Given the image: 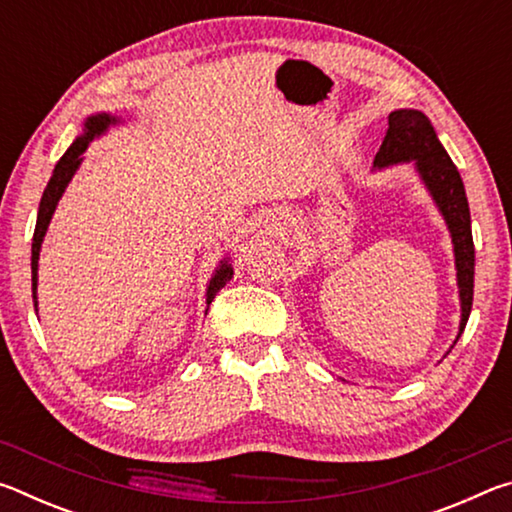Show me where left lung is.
I'll list each match as a JSON object with an SVG mask.
<instances>
[{
  "label": "left lung",
  "instance_id": "1",
  "mask_svg": "<svg viewBox=\"0 0 512 512\" xmlns=\"http://www.w3.org/2000/svg\"><path fill=\"white\" fill-rule=\"evenodd\" d=\"M406 162L413 164L433 205L438 207L440 216L445 219L449 237H452L456 287L458 300H461V323H458V334L454 339L456 345L467 325V318H470L474 296V241L470 205H467L461 173L454 167L445 146L440 144L431 121L420 110L413 108H400L388 115V131L375 155V162H372V167H375L372 171Z\"/></svg>",
  "mask_w": 512,
  "mask_h": 512
}]
</instances>
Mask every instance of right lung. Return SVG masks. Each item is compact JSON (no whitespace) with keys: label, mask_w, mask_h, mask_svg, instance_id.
I'll list each match as a JSON object with an SVG mask.
<instances>
[{"label":"right lung","mask_w":512,"mask_h":512,"mask_svg":"<svg viewBox=\"0 0 512 512\" xmlns=\"http://www.w3.org/2000/svg\"><path fill=\"white\" fill-rule=\"evenodd\" d=\"M119 124H121V119L110 115V112H94V115L85 117L81 135L76 137L72 146L65 151L63 158L58 160V164L54 167V173H51L49 183L45 187V194H42V198H40L36 232H33V244H31V291H33V307H36V314H38V259H40L42 241H45L47 228L51 223V216H54L58 201L63 198L67 185L72 183L74 173L79 171L81 162H83V153L88 151L90 142H94L101 135H106L110 126H119ZM232 275H235V271H232L230 257H223L219 266L214 268L210 282H207V291H205L207 309H210V302L214 300L216 293L225 287V282L232 280ZM207 309H205V314H207Z\"/></svg>","instance_id":"1"}]
</instances>
